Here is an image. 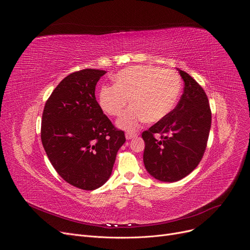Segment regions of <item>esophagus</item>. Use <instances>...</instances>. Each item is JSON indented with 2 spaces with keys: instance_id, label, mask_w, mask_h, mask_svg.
Returning <instances> with one entry per match:
<instances>
[{
  "instance_id": "1",
  "label": "esophagus",
  "mask_w": 250,
  "mask_h": 250,
  "mask_svg": "<svg viewBox=\"0 0 250 250\" xmlns=\"http://www.w3.org/2000/svg\"><path fill=\"white\" fill-rule=\"evenodd\" d=\"M136 133L135 132H130V131H127V132H125V137H126V139H131V138H134V137H136Z\"/></svg>"
}]
</instances>
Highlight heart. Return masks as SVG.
Returning a JSON list of instances; mask_svg holds the SVG:
<instances>
[{
	"label": "heart",
	"instance_id": "obj_1",
	"mask_svg": "<svg viewBox=\"0 0 250 250\" xmlns=\"http://www.w3.org/2000/svg\"><path fill=\"white\" fill-rule=\"evenodd\" d=\"M115 85L104 86L99 95L101 108L110 116H120L129 102L132 104L118 121L125 130H135L142 123H156L174 108L180 95L181 80L172 70L151 65L125 68L114 77Z\"/></svg>",
	"mask_w": 250,
	"mask_h": 250
}]
</instances>
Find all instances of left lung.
<instances>
[{
  "label": "left lung",
  "mask_w": 250,
  "mask_h": 250,
  "mask_svg": "<svg viewBox=\"0 0 250 250\" xmlns=\"http://www.w3.org/2000/svg\"><path fill=\"white\" fill-rule=\"evenodd\" d=\"M181 99L164 119L142 132L147 172L163 182L179 181L202 160L210 129L211 112L202 86L185 71ZM161 135L160 139L155 137Z\"/></svg>",
  "instance_id": "left-lung-1"
}]
</instances>
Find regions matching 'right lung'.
Masks as SVG:
<instances>
[{"instance_id": "right-lung-1", "label": "right lung", "mask_w": 250, "mask_h": 250, "mask_svg": "<svg viewBox=\"0 0 250 250\" xmlns=\"http://www.w3.org/2000/svg\"><path fill=\"white\" fill-rule=\"evenodd\" d=\"M104 73L88 68L65 77L47 99L42 120V146L52 166L67 183L86 191L108 181L125 141L95 97Z\"/></svg>"}]
</instances>
